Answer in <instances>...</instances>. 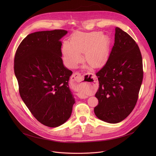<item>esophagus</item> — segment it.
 <instances>
[{"label":"esophagus","instance_id":"esophagus-1","mask_svg":"<svg viewBox=\"0 0 156 156\" xmlns=\"http://www.w3.org/2000/svg\"><path fill=\"white\" fill-rule=\"evenodd\" d=\"M81 81H82V76L79 72H76L73 74V75L71 78V83H72L73 86L75 87H78V86H79L78 83H80ZM78 94L80 96V98L81 99H85V98H87V96L84 95V94H81V93H79Z\"/></svg>","mask_w":156,"mask_h":156}]
</instances>
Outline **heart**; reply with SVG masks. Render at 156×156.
Here are the masks:
<instances>
[{
  "mask_svg": "<svg viewBox=\"0 0 156 156\" xmlns=\"http://www.w3.org/2000/svg\"><path fill=\"white\" fill-rule=\"evenodd\" d=\"M108 52L109 40L101 32L77 33L70 44L65 42L62 48L64 61L70 68L76 67L81 60L82 54L91 66H99L106 60Z\"/></svg>",
  "mask_w": 156,
  "mask_h": 156,
  "instance_id": "heart-1",
  "label": "heart"
}]
</instances>
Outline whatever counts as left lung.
<instances>
[{
  "mask_svg": "<svg viewBox=\"0 0 156 156\" xmlns=\"http://www.w3.org/2000/svg\"><path fill=\"white\" fill-rule=\"evenodd\" d=\"M96 76L99 87L95 95L99 101L94 108L95 115L107 123L122 122L135 107L143 70L138 46L120 28H115L114 46Z\"/></svg>",
  "mask_w": 156,
  "mask_h": 156,
  "instance_id": "8db88e82",
  "label": "left lung"
}]
</instances>
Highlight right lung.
I'll return each mask as SVG.
<instances>
[{
    "label": "right lung",
    "mask_w": 156,
    "mask_h": 156,
    "mask_svg": "<svg viewBox=\"0 0 156 156\" xmlns=\"http://www.w3.org/2000/svg\"><path fill=\"white\" fill-rule=\"evenodd\" d=\"M67 33L54 30L30 34L15 55L14 72L22 100L40 123L51 128L69 120L75 102L69 86L72 72L62 59L60 39Z\"/></svg>",
    "instance_id": "add662e5"
}]
</instances>
